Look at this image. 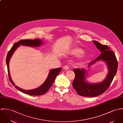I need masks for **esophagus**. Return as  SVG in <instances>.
I'll use <instances>...</instances> for the list:
<instances>
[{
  "label": "esophagus",
  "instance_id": "esophagus-1",
  "mask_svg": "<svg viewBox=\"0 0 123 123\" xmlns=\"http://www.w3.org/2000/svg\"><path fill=\"white\" fill-rule=\"evenodd\" d=\"M63 68L64 69V70H68L69 68L68 66H64L63 67Z\"/></svg>",
  "mask_w": 123,
  "mask_h": 123
}]
</instances>
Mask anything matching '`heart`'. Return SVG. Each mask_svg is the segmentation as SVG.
I'll return each instance as SVG.
<instances>
[{
    "label": "heart",
    "mask_w": 123,
    "mask_h": 123,
    "mask_svg": "<svg viewBox=\"0 0 123 123\" xmlns=\"http://www.w3.org/2000/svg\"><path fill=\"white\" fill-rule=\"evenodd\" d=\"M83 53H84L83 49L78 46L74 47L70 51V53L72 55H80L78 58V61L80 62H84L86 59V55Z\"/></svg>",
    "instance_id": "b5f03b06"
}]
</instances>
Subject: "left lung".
I'll return each mask as SVG.
<instances>
[{"instance_id":"obj_1","label":"left lung","mask_w":123,"mask_h":123,"mask_svg":"<svg viewBox=\"0 0 123 123\" xmlns=\"http://www.w3.org/2000/svg\"><path fill=\"white\" fill-rule=\"evenodd\" d=\"M98 49L101 52V55L94 61L90 62L88 68L98 61H103L108 67L107 75L102 81L96 83H91L86 81L88 69L86 68H76L74 70L75 78L72 83V86L79 95L92 97L98 96L104 92L111 83L116 74L118 67L117 61L114 53L111 51L106 45H102L96 41H92Z\"/></svg>"}]
</instances>
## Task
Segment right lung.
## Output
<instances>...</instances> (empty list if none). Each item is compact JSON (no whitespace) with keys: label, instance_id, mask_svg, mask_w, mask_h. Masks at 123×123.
Returning <instances> with one entry per match:
<instances>
[{"label":"right lung","instance_id":"right-lung-1","mask_svg":"<svg viewBox=\"0 0 123 123\" xmlns=\"http://www.w3.org/2000/svg\"><path fill=\"white\" fill-rule=\"evenodd\" d=\"M43 44L42 40L39 39L38 38H36L34 40H31V39H26V40H22L18 42L15 43L12 46L11 49L8 53V54L6 57V63L7 67V70L8 76L9 78V80L12 84L15 86V84L12 81V79L10 71H9V62L10 59L11 58L13 54L16 50V49L20 45H22L24 46H31V47H39L42 45ZM62 70V68L60 67L57 68L51 69L48 74V75L45 80V82L38 87L32 90H24L22 89L18 86H15V87L16 89L19 90L23 93L30 95H43L49 89V88L51 87L52 85L53 84L54 81L55 80L57 76L60 73Z\"/></svg>","mask_w":123,"mask_h":123}]
</instances>
